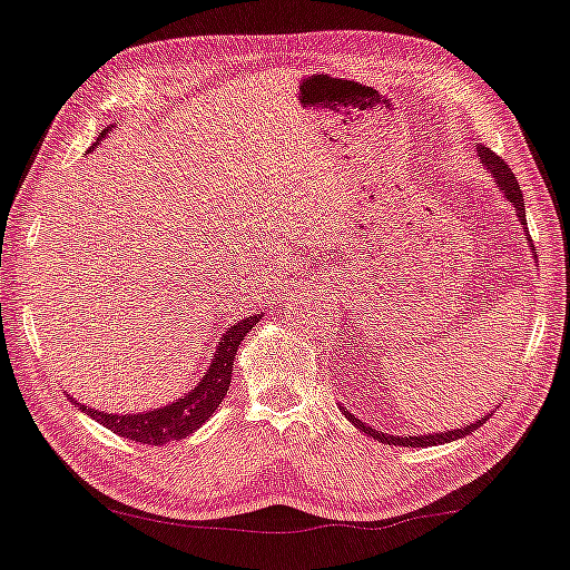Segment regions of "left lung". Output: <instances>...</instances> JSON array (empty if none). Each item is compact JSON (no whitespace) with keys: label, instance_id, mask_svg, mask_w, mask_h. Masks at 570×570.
Masks as SVG:
<instances>
[{"label":"left lung","instance_id":"obj_1","mask_svg":"<svg viewBox=\"0 0 570 570\" xmlns=\"http://www.w3.org/2000/svg\"><path fill=\"white\" fill-rule=\"evenodd\" d=\"M479 158H482V163L489 167V170H492V175L497 177L499 187L504 189V195H507L509 203H514V207H517V212H519V219H521V225H527V212H523V195H521V189H519V183H517L514 173H511V167H509L504 160H501L499 155H494L492 150H489V148H479ZM523 232L529 234V227H523ZM529 239H531V237H529ZM343 412H345V410H343ZM345 415H348V412H345ZM348 420L353 422L355 428L363 430L365 434H371V438H375L377 442H385V444H403V448H432V444H444V442L460 440V438H464V434L474 432L476 428H482V425H484V422L489 420V415H484V417L479 420V422H472V425L460 428V430H450V432H434V434H420V438H393V434L375 432L373 428L363 425V422H361L358 417L348 415Z\"/></svg>","mask_w":570,"mask_h":570}]
</instances>
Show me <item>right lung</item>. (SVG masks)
I'll list each match as a JSON object with an SVG mask.
<instances>
[{
    "label": "right lung",
    "instance_id": "add662e5",
    "mask_svg": "<svg viewBox=\"0 0 570 570\" xmlns=\"http://www.w3.org/2000/svg\"><path fill=\"white\" fill-rule=\"evenodd\" d=\"M256 323H259V316L254 314L249 318L239 321L237 326H232L225 336H222L207 375L199 381V385L193 390V393H187L173 405H165L160 410H150V412H136V415H108V412H98L94 407L81 405L73 397L69 400L78 410L86 412V415H91L96 422H100V425L120 434V438L126 440L140 442V444H155V448H158V444L183 440L203 425L205 420H209L212 412H215L222 400H225L232 383L234 355H237L239 343L256 326Z\"/></svg>",
    "mask_w": 570,
    "mask_h": 570
}]
</instances>
